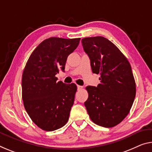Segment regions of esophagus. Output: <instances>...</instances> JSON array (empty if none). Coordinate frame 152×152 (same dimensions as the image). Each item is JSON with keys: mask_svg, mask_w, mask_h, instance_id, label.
<instances>
[{"mask_svg": "<svg viewBox=\"0 0 152 152\" xmlns=\"http://www.w3.org/2000/svg\"><path fill=\"white\" fill-rule=\"evenodd\" d=\"M77 88H78V90H80L83 88V86H80V85H77Z\"/></svg>", "mask_w": 152, "mask_h": 152, "instance_id": "esophagus-1", "label": "esophagus"}]
</instances>
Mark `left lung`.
I'll use <instances>...</instances> for the list:
<instances>
[{
    "instance_id": "8db88e82",
    "label": "left lung",
    "mask_w": 152,
    "mask_h": 152,
    "mask_svg": "<svg viewBox=\"0 0 152 152\" xmlns=\"http://www.w3.org/2000/svg\"><path fill=\"white\" fill-rule=\"evenodd\" d=\"M82 43L91 59L93 73L101 74L97 87H86L88 93L86 109L95 124L114 127L129 114L135 97L131 66L118 48L107 38H85Z\"/></svg>"
}]
</instances>
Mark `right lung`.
<instances>
[{"instance_id":"add662e5","label":"right lung","mask_w":152,"mask_h":152,"mask_svg":"<svg viewBox=\"0 0 152 152\" xmlns=\"http://www.w3.org/2000/svg\"><path fill=\"white\" fill-rule=\"evenodd\" d=\"M80 38L50 37L34 50L24 67L21 87L24 107L36 125L46 131L64 126L69 119L77 86L57 82L67 57Z\"/></svg>"}]
</instances>
